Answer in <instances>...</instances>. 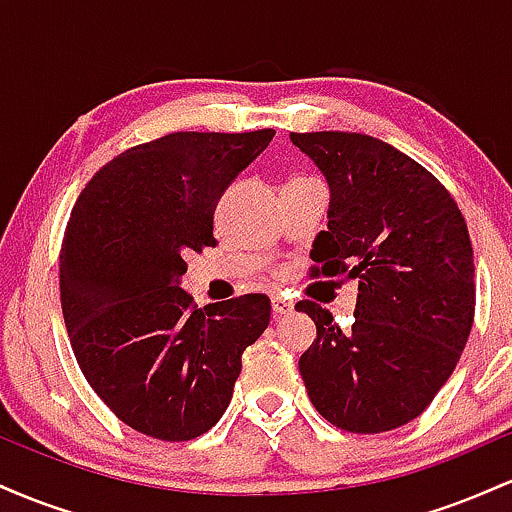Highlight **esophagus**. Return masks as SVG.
I'll return each instance as SVG.
<instances>
[{"mask_svg": "<svg viewBox=\"0 0 512 512\" xmlns=\"http://www.w3.org/2000/svg\"><path fill=\"white\" fill-rule=\"evenodd\" d=\"M272 310H274V315H289L293 310V303L284 296H274L272 298Z\"/></svg>", "mask_w": 512, "mask_h": 512, "instance_id": "34e87169", "label": "esophagus"}]
</instances>
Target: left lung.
I'll return each instance as SVG.
<instances>
[{
	"label": "left lung",
	"instance_id": "left-lung-1",
	"mask_svg": "<svg viewBox=\"0 0 512 512\" xmlns=\"http://www.w3.org/2000/svg\"><path fill=\"white\" fill-rule=\"evenodd\" d=\"M330 182L315 276L358 281L349 332L298 301L317 339L298 361L310 402L332 426L383 433L424 411L460 361L477 305L472 240L436 175L356 132H291Z\"/></svg>",
	"mask_w": 512,
	"mask_h": 512
}]
</instances>
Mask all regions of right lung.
Segmentation results:
<instances>
[{"label":"right lung","mask_w":512,"mask_h":512,"mask_svg":"<svg viewBox=\"0 0 512 512\" xmlns=\"http://www.w3.org/2000/svg\"><path fill=\"white\" fill-rule=\"evenodd\" d=\"M274 129L173 132L117 154L76 199L60 252V296L76 363L122 424L182 443L233 397L240 356L272 305L245 293L197 310L187 257L214 248V211Z\"/></svg>","instance_id":"1"}]
</instances>
